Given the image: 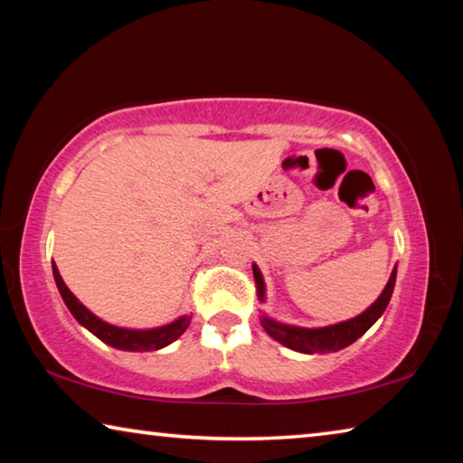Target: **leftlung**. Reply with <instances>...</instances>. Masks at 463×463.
Masks as SVG:
<instances>
[{
	"label": "left lung",
	"mask_w": 463,
	"mask_h": 463,
	"mask_svg": "<svg viewBox=\"0 0 463 463\" xmlns=\"http://www.w3.org/2000/svg\"><path fill=\"white\" fill-rule=\"evenodd\" d=\"M253 276L257 281V296H260L261 302H265L268 298H265L263 273L255 263H253ZM394 284H396V268L392 269L388 284L382 289L378 300H375L372 307H367L362 315H357L349 320H343V323L308 328V326L279 323V320L271 318L268 312H261V326L265 328V333H268L271 339H276L288 349L298 351V354H307V355L335 354V351H341L345 347H349L351 343H355L359 336H362L367 328H370L375 320L383 315V310H386L392 298V292H394Z\"/></svg>",
	"instance_id": "obj_1"
}]
</instances>
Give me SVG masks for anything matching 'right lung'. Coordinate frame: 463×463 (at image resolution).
<instances>
[{"mask_svg": "<svg viewBox=\"0 0 463 463\" xmlns=\"http://www.w3.org/2000/svg\"><path fill=\"white\" fill-rule=\"evenodd\" d=\"M52 276L54 284L59 288V294L62 302L67 304V308L75 317L77 323L88 328L91 335H96L99 341L120 351H137V354H143V351H156L167 347V345L174 343L185 333V328L190 326V315L177 317L167 325L153 326V328H128V326H116L109 325L106 320L93 315L90 308H85L83 304L77 300V296L67 288L65 281H62L57 265L52 261Z\"/></svg>", "mask_w": 463, "mask_h": 463, "instance_id": "obj_1", "label": "right lung"}]
</instances>
